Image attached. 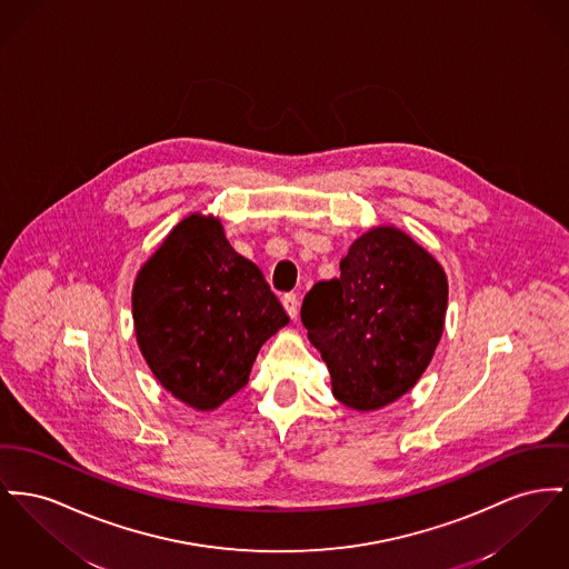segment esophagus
Returning <instances> with one entry per match:
<instances>
[{
  "mask_svg": "<svg viewBox=\"0 0 569 569\" xmlns=\"http://www.w3.org/2000/svg\"><path fill=\"white\" fill-rule=\"evenodd\" d=\"M281 302H283V307H286V311H288L290 318H297V316H299V297H297L295 292L283 295Z\"/></svg>",
  "mask_w": 569,
  "mask_h": 569,
  "instance_id": "1",
  "label": "esophagus"
}]
</instances>
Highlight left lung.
<instances>
[{
  "label": "left lung",
  "mask_w": 569,
  "mask_h": 569,
  "mask_svg": "<svg viewBox=\"0 0 569 569\" xmlns=\"http://www.w3.org/2000/svg\"><path fill=\"white\" fill-rule=\"evenodd\" d=\"M341 274L318 281L301 320L331 371L333 396L355 410L401 398L430 366L447 311V277L396 228L357 238Z\"/></svg>",
  "instance_id": "8db88e82"
}]
</instances>
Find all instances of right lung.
Masks as SVG:
<instances>
[{
  "label": "right lung",
  "instance_id": "right-lung-1",
  "mask_svg": "<svg viewBox=\"0 0 569 569\" xmlns=\"http://www.w3.org/2000/svg\"><path fill=\"white\" fill-rule=\"evenodd\" d=\"M133 320L157 380L198 410L238 393L262 343L288 325L262 270L201 214L180 221L139 270Z\"/></svg>",
  "mask_w": 569,
  "mask_h": 569
}]
</instances>
